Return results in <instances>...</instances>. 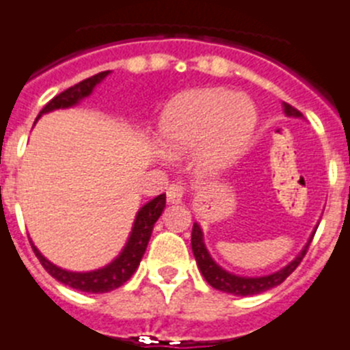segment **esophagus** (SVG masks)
I'll return each instance as SVG.
<instances>
[{"label": "esophagus", "instance_id": "esophagus-1", "mask_svg": "<svg viewBox=\"0 0 350 350\" xmlns=\"http://www.w3.org/2000/svg\"><path fill=\"white\" fill-rule=\"evenodd\" d=\"M185 196V187L181 183H172L171 187L167 188V200L171 204H179L183 200Z\"/></svg>", "mask_w": 350, "mask_h": 350}]
</instances>
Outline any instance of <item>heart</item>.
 Masks as SVG:
<instances>
[{"label":"heart","mask_w":350,"mask_h":350,"mask_svg":"<svg viewBox=\"0 0 350 350\" xmlns=\"http://www.w3.org/2000/svg\"><path fill=\"white\" fill-rule=\"evenodd\" d=\"M257 123L248 96L224 88H200L176 98L158 123V146L165 154H183L197 148L200 171L215 174L232 165L247 148Z\"/></svg>","instance_id":"b5f03b06"}]
</instances>
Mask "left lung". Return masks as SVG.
<instances>
[{"label":"left lung","mask_w":350,"mask_h":350,"mask_svg":"<svg viewBox=\"0 0 350 350\" xmlns=\"http://www.w3.org/2000/svg\"><path fill=\"white\" fill-rule=\"evenodd\" d=\"M284 112L285 116L288 118H303V114L297 109H294L293 105H288V103H284ZM319 226L314 227L312 234H310L308 241L303 247V250L294 257L287 266H284L282 269L275 273H269V275H262V276H241L236 275V273H230L227 269L217 264V260L213 259L211 254L206 248L204 243V232L200 229L199 224H193L192 229V252L193 257H196V262L199 266V271L202 273V276L206 278L209 285L213 288H217V291H221V293L232 294V296H255V294H262L269 288L276 287V285H280L282 282L287 278L291 273L299 266V262L305 257L306 250H308L310 243L314 239V234L317 230Z\"/></svg>","instance_id":"obj_1"}]
</instances>
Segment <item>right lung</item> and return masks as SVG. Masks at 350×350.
Masks as SVG:
<instances>
[{"label":"right lung","instance_id":"1","mask_svg":"<svg viewBox=\"0 0 350 350\" xmlns=\"http://www.w3.org/2000/svg\"><path fill=\"white\" fill-rule=\"evenodd\" d=\"M109 74H111L109 70L107 72H100V74L93 75L90 79H84V81H81L75 86L68 88L63 93L56 95L42 109L38 118L42 114H47V112L57 111V109L75 107L77 103L88 98L93 93V90ZM163 208H165V193L157 196L150 202H146L139 209L137 215H135L132 230H130V236L126 239V243H124L123 250L118 254L116 259H112L109 264H105L103 267H98V269H93V271H68V269H63V267L56 266V264H53L49 259H45L44 255L40 254V250L33 245L31 239H29V243H31L33 252L38 257L40 264L45 267V271L53 276V278H56L57 282H62V284L68 285L72 288H77V291H83V293H111L114 288L121 287L139 267L142 255H144L146 248H148V243H150L154 224H157V220L162 215Z\"/></svg>","mask_w":350,"mask_h":350}]
</instances>
